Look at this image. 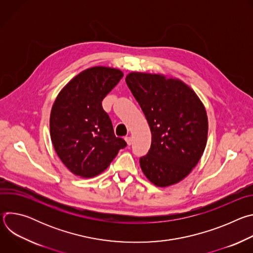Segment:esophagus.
Returning <instances> with one entry per match:
<instances>
[{
    "label": "esophagus",
    "mask_w": 253,
    "mask_h": 253,
    "mask_svg": "<svg viewBox=\"0 0 253 253\" xmlns=\"http://www.w3.org/2000/svg\"><path fill=\"white\" fill-rule=\"evenodd\" d=\"M125 140H126V142H127V144H128V145L130 146L131 145V143H132V139H131V137H125Z\"/></svg>",
    "instance_id": "esophagus-1"
}]
</instances>
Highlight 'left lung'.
I'll return each instance as SVG.
<instances>
[{
  "label": "left lung",
  "mask_w": 253,
  "mask_h": 253,
  "mask_svg": "<svg viewBox=\"0 0 253 253\" xmlns=\"http://www.w3.org/2000/svg\"><path fill=\"white\" fill-rule=\"evenodd\" d=\"M126 83L152 134L148 153L139 160L143 173L159 187L178 183L206 146L208 120L202 102L186 84L162 75L132 72Z\"/></svg>",
  "instance_id": "1"
}]
</instances>
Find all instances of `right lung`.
Returning <instances> with one entry per match:
<instances>
[{
	"mask_svg": "<svg viewBox=\"0 0 253 253\" xmlns=\"http://www.w3.org/2000/svg\"><path fill=\"white\" fill-rule=\"evenodd\" d=\"M114 68L93 67L72 79L52 107L50 133L54 148L75 175L90 178L103 172L127 146L116 137L102 101L122 79Z\"/></svg>",
	"mask_w": 253,
	"mask_h": 253,
	"instance_id": "right-lung-1",
	"label": "right lung"
}]
</instances>
